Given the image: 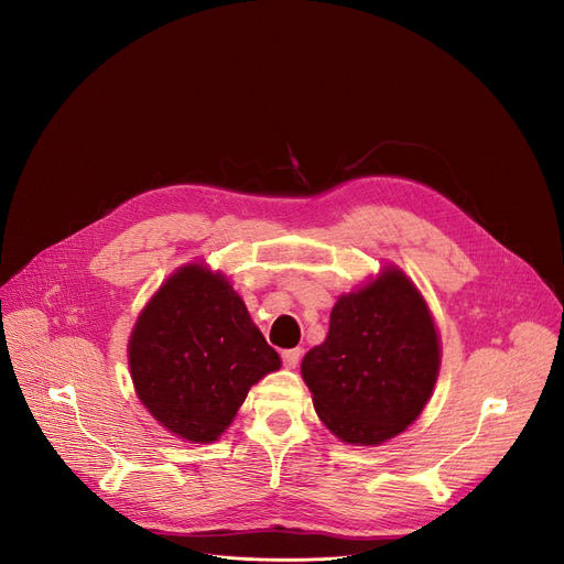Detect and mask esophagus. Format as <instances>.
<instances>
[{"label":"esophagus","mask_w":564,"mask_h":564,"mask_svg":"<svg viewBox=\"0 0 564 564\" xmlns=\"http://www.w3.org/2000/svg\"><path fill=\"white\" fill-rule=\"evenodd\" d=\"M281 357H283V366H285V368H290V370H294V368L299 366V361H301V350H299V348L283 350V352H281Z\"/></svg>","instance_id":"obj_1"}]
</instances>
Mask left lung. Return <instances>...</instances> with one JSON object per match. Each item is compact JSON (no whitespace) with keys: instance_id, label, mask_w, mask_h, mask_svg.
I'll return each mask as SVG.
<instances>
[{"instance_id":"8db88e82","label":"left lung","mask_w":564,"mask_h":564,"mask_svg":"<svg viewBox=\"0 0 564 564\" xmlns=\"http://www.w3.org/2000/svg\"><path fill=\"white\" fill-rule=\"evenodd\" d=\"M442 366L433 312L394 263L341 294L330 328L301 361L324 426L344 444L379 446L426 409Z\"/></svg>"}]
</instances>
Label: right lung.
Segmentation results:
<instances>
[{"mask_svg": "<svg viewBox=\"0 0 564 564\" xmlns=\"http://www.w3.org/2000/svg\"><path fill=\"white\" fill-rule=\"evenodd\" d=\"M140 404L174 437L212 444L254 383L281 368L220 270L181 265L140 310L127 344Z\"/></svg>", "mask_w": 564, "mask_h": 564, "instance_id": "1", "label": "right lung"}]
</instances>
